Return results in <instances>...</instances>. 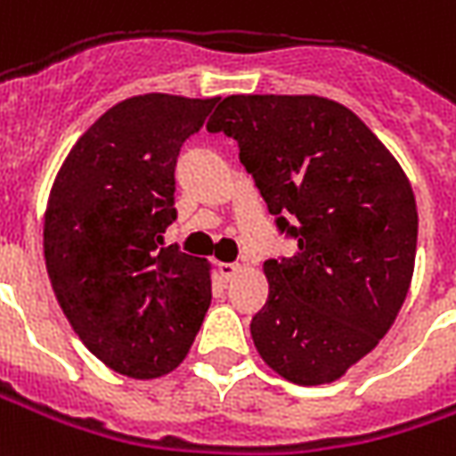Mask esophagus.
Segmentation results:
<instances>
[{
	"label": "esophagus",
	"mask_w": 456,
	"mask_h": 456,
	"mask_svg": "<svg viewBox=\"0 0 456 456\" xmlns=\"http://www.w3.org/2000/svg\"><path fill=\"white\" fill-rule=\"evenodd\" d=\"M239 269H241V266H239V264H234V261H222V264H219V266H217L219 276H222L224 281H229V279H234V276H237V273H239Z\"/></svg>",
	"instance_id": "1"
}]
</instances>
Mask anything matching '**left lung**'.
Instances as JSON below:
<instances>
[{
  "mask_svg": "<svg viewBox=\"0 0 456 456\" xmlns=\"http://www.w3.org/2000/svg\"><path fill=\"white\" fill-rule=\"evenodd\" d=\"M237 140L294 256L264 261L251 318L264 362L296 385L333 383L390 330L410 291L417 205L407 175L350 108L321 95H227L207 123Z\"/></svg>",
  "mask_w": 456,
  "mask_h": 456,
  "instance_id": "obj_1",
  "label": "left lung"
}]
</instances>
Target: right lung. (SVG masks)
<instances>
[{
  "label": "right lung",
  "mask_w": 456,
  "mask_h": 456,
  "mask_svg": "<svg viewBox=\"0 0 456 456\" xmlns=\"http://www.w3.org/2000/svg\"><path fill=\"white\" fill-rule=\"evenodd\" d=\"M219 98L133 95L76 140L51 187L44 259L56 301L110 370L152 380L190 353L212 301L209 264L165 247L175 162Z\"/></svg>",
  "instance_id": "obj_1"
}]
</instances>
